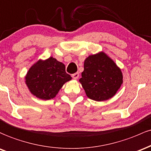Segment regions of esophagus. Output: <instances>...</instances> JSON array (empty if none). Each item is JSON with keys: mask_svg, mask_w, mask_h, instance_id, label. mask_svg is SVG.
<instances>
[{"mask_svg": "<svg viewBox=\"0 0 151 151\" xmlns=\"http://www.w3.org/2000/svg\"><path fill=\"white\" fill-rule=\"evenodd\" d=\"M72 77H73V78H74V79H78L79 77V73L77 72V73H75L72 74Z\"/></svg>", "mask_w": 151, "mask_h": 151, "instance_id": "34e87169", "label": "esophagus"}]
</instances>
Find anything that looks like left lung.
Masks as SVG:
<instances>
[{"mask_svg":"<svg viewBox=\"0 0 151 151\" xmlns=\"http://www.w3.org/2000/svg\"><path fill=\"white\" fill-rule=\"evenodd\" d=\"M79 80L87 96L96 101L112 98L123 83V74L106 53L89 55L84 61V70Z\"/></svg>","mask_w":151,"mask_h":151,"instance_id":"obj_1","label":"left lung"}]
</instances>
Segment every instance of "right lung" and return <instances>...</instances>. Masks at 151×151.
I'll use <instances>...</instances> for the list:
<instances>
[{
	"label": "right lung",
	"mask_w": 151,
	"mask_h": 151,
	"mask_svg": "<svg viewBox=\"0 0 151 151\" xmlns=\"http://www.w3.org/2000/svg\"><path fill=\"white\" fill-rule=\"evenodd\" d=\"M25 83L32 94L42 100L55 97L62 86L71 80L61 62L50 57L45 60H38L27 73Z\"/></svg>",
	"instance_id": "add662e5"
}]
</instances>
